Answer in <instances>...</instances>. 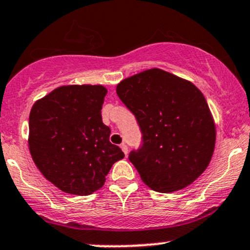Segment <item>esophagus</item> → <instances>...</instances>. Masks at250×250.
Instances as JSON below:
<instances>
[{"label":"esophagus","instance_id":"esophagus-1","mask_svg":"<svg viewBox=\"0 0 250 250\" xmlns=\"http://www.w3.org/2000/svg\"><path fill=\"white\" fill-rule=\"evenodd\" d=\"M120 147H122V150H123V152L125 153V156L127 155V152H128V148H127V145L125 144V143H123L122 145H120Z\"/></svg>","mask_w":250,"mask_h":250}]
</instances>
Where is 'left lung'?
<instances>
[{"label":"left lung","mask_w":250,"mask_h":250,"mask_svg":"<svg viewBox=\"0 0 250 250\" xmlns=\"http://www.w3.org/2000/svg\"><path fill=\"white\" fill-rule=\"evenodd\" d=\"M117 94L136 117L143 145L128 159L148 188L173 192L195 182L211 161L216 126L202 92L159 68L120 81Z\"/></svg>","instance_id":"obj_1"}]
</instances>
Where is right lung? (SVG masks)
<instances>
[{"instance_id": "right-lung-1", "label": "right lung", "mask_w": 250, "mask_h": 250, "mask_svg": "<svg viewBox=\"0 0 250 250\" xmlns=\"http://www.w3.org/2000/svg\"><path fill=\"white\" fill-rule=\"evenodd\" d=\"M107 89L102 85L60 86L33 105L28 146L44 178L61 191L87 196L104 186L125 157L103 123Z\"/></svg>"}]
</instances>
